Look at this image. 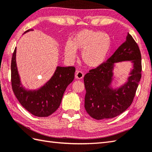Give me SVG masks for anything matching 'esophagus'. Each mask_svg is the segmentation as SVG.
Here are the masks:
<instances>
[{
	"label": "esophagus",
	"mask_w": 152,
	"mask_h": 152,
	"mask_svg": "<svg viewBox=\"0 0 152 152\" xmlns=\"http://www.w3.org/2000/svg\"><path fill=\"white\" fill-rule=\"evenodd\" d=\"M84 77V73L81 71H77L75 75V78L78 79H81Z\"/></svg>",
	"instance_id": "esophagus-1"
}]
</instances>
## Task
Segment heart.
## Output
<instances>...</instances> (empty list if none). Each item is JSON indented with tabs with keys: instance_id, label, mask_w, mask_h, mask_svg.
I'll list each match as a JSON object with an SVG mask.
<instances>
[{
	"instance_id": "b5f03b06",
	"label": "heart",
	"mask_w": 152,
	"mask_h": 152,
	"mask_svg": "<svg viewBox=\"0 0 152 152\" xmlns=\"http://www.w3.org/2000/svg\"><path fill=\"white\" fill-rule=\"evenodd\" d=\"M110 35L100 31L85 29L72 36L65 44V56L70 59L75 58V51H81L83 62L89 67H97L104 62L111 47Z\"/></svg>"
}]
</instances>
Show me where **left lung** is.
<instances>
[{"instance_id": "left-lung-1", "label": "left lung", "mask_w": 152, "mask_h": 152, "mask_svg": "<svg viewBox=\"0 0 152 152\" xmlns=\"http://www.w3.org/2000/svg\"><path fill=\"white\" fill-rule=\"evenodd\" d=\"M130 61L133 69L128 82L117 90L110 87L115 62ZM142 56L137 43L129 33L126 40L107 61L89 70L84 77L86 90L85 108L96 120L112 118L120 115L130 107L135 96L142 77Z\"/></svg>"}]
</instances>
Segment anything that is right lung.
Returning a JSON list of instances; mask_svg holds the SVG:
<instances>
[{"instance_id": "add662e5", "label": "right lung", "mask_w": 152, "mask_h": 152, "mask_svg": "<svg viewBox=\"0 0 152 152\" xmlns=\"http://www.w3.org/2000/svg\"><path fill=\"white\" fill-rule=\"evenodd\" d=\"M32 30L30 29L26 32ZM14 49L11 60V84L16 99L26 110L39 117H46L52 114L59 108L63 95L67 86L75 77V67H59L53 77L38 91H26L21 86L16 63Z\"/></svg>"}]
</instances>
